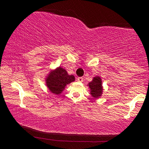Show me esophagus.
<instances>
[{
  "mask_svg": "<svg viewBox=\"0 0 149 149\" xmlns=\"http://www.w3.org/2000/svg\"><path fill=\"white\" fill-rule=\"evenodd\" d=\"M77 80H78V82H83V77H78V78H77Z\"/></svg>",
  "mask_w": 149,
  "mask_h": 149,
  "instance_id": "1",
  "label": "esophagus"
}]
</instances>
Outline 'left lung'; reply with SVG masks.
Segmentation results:
<instances>
[{"label": "left lung", "mask_w": 149, "mask_h": 149, "mask_svg": "<svg viewBox=\"0 0 149 149\" xmlns=\"http://www.w3.org/2000/svg\"><path fill=\"white\" fill-rule=\"evenodd\" d=\"M89 87L91 90V95L95 98H98L102 94V80L100 77H95L93 80L89 83Z\"/></svg>", "instance_id": "8db88e82"}]
</instances>
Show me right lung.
I'll return each mask as SVG.
<instances>
[{
    "mask_svg": "<svg viewBox=\"0 0 149 149\" xmlns=\"http://www.w3.org/2000/svg\"><path fill=\"white\" fill-rule=\"evenodd\" d=\"M74 76H69L66 71L62 68L59 67L49 73L46 80L47 86L54 94H60L64 90L66 85L74 81Z\"/></svg>",
    "mask_w": 149,
    "mask_h": 149,
    "instance_id": "add662e5",
    "label": "right lung"
}]
</instances>
